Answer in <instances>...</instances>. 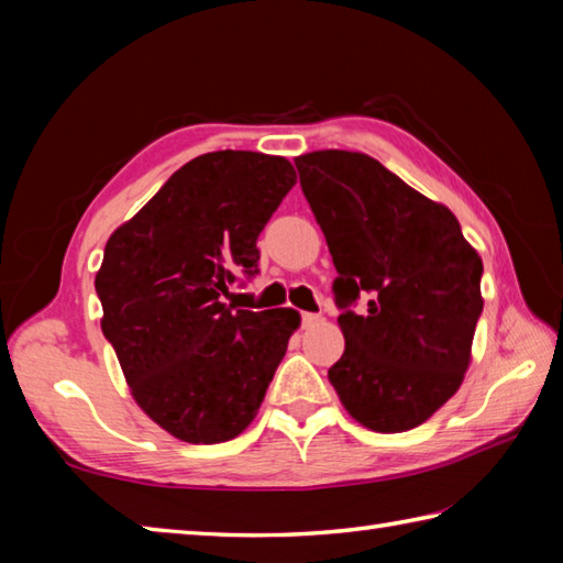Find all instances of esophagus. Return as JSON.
Returning <instances> with one entry per match:
<instances>
[{"label":"esophagus","instance_id":"1","mask_svg":"<svg viewBox=\"0 0 563 563\" xmlns=\"http://www.w3.org/2000/svg\"><path fill=\"white\" fill-rule=\"evenodd\" d=\"M302 328H312V325H318V322L322 320L318 312H302Z\"/></svg>","mask_w":563,"mask_h":563}]
</instances>
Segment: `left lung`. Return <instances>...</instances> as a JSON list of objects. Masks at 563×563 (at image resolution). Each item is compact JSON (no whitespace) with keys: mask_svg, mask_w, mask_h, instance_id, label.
Listing matches in <instances>:
<instances>
[{"mask_svg":"<svg viewBox=\"0 0 563 563\" xmlns=\"http://www.w3.org/2000/svg\"><path fill=\"white\" fill-rule=\"evenodd\" d=\"M325 233L345 352L328 377L375 432L422 424L460 389L482 316V258L450 208L357 151L295 158ZM360 297L368 310H351Z\"/></svg>","mask_w":563,"mask_h":563,"instance_id":"8db88e82","label":"left lung"}]
</instances>
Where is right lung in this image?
Instances as JSON below:
<instances>
[{"label":"right lung","instance_id":"add662e5","mask_svg":"<svg viewBox=\"0 0 563 563\" xmlns=\"http://www.w3.org/2000/svg\"><path fill=\"white\" fill-rule=\"evenodd\" d=\"M295 186L283 156L213 151L111 233L97 273L101 330L139 407L190 444L228 442L258 415L300 316L233 310L258 235Z\"/></svg>","mask_w":563,"mask_h":563}]
</instances>
